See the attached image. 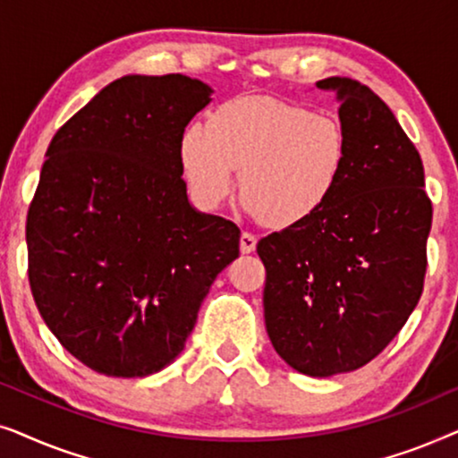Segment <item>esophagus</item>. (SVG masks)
<instances>
[{
    "instance_id": "34e87169",
    "label": "esophagus",
    "mask_w": 458,
    "mask_h": 458,
    "mask_svg": "<svg viewBox=\"0 0 458 458\" xmlns=\"http://www.w3.org/2000/svg\"><path fill=\"white\" fill-rule=\"evenodd\" d=\"M254 248H256V237H254L252 233H248V231H243L242 237H240V250H242V254L254 252Z\"/></svg>"
}]
</instances>
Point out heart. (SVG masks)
I'll return each mask as SVG.
<instances>
[{"mask_svg":"<svg viewBox=\"0 0 458 458\" xmlns=\"http://www.w3.org/2000/svg\"><path fill=\"white\" fill-rule=\"evenodd\" d=\"M187 185L216 208L237 185L252 215L293 227L321 212L348 177L352 140L334 114L273 98H237L193 123L179 141Z\"/></svg>","mask_w":458,"mask_h":458,"instance_id":"heart-1","label":"heart"}]
</instances>
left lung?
<instances>
[{
  "instance_id": "left-lung-1",
  "label": "left lung",
  "mask_w": 458,
  "mask_h": 458,
  "mask_svg": "<svg viewBox=\"0 0 458 458\" xmlns=\"http://www.w3.org/2000/svg\"><path fill=\"white\" fill-rule=\"evenodd\" d=\"M352 140L348 177L309 221L262 237L267 334L287 365L310 377L373 360L404 327L428 268L431 199L423 162L384 99L329 77Z\"/></svg>"
}]
</instances>
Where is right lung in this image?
<instances>
[{
	"instance_id": "right-lung-1",
	"label": "right lung",
	"mask_w": 458,
	"mask_h": 458,
	"mask_svg": "<svg viewBox=\"0 0 458 458\" xmlns=\"http://www.w3.org/2000/svg\"><path fill=\"white\" fill-rule=\"evenodd\" d=\"M212 89L127 74L54 135L27 215L29 284L49 331L93 371L146 377L185 348L240 229L187 199L179 141Z\"/></svg>"
}]
</instances>
